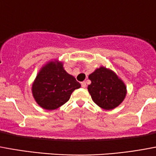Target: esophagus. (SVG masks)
I'll use <instances>...</instances> for the list:
<instances>
[{
  "label": "esophagus",
  "instance_id": "34e87169",
  "mask_svg": "<svg viewBox=\"0 0 156 156\" xmlns=\"http://www.w3.org/2000/svg\"><path fill=\"white\" fill-rule=\"evenodd\" d=\"M81 86H82V87H83V88H85V87H87V85H86V83H85V82H82V83H81Z\"/></svg>",
  "mask_w": 156,
  "mask_h": 156
}]
</instances>
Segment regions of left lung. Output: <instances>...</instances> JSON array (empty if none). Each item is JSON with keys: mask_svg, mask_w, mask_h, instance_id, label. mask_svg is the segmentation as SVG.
I'll use <instances>...</instances> for the list:
<instances>
[{"mask_svg": "<svg viewBox=\"0 0 156 156\" xmlns=\"http://www.w3.org/2000/svg\"><path fill=\"white\" fill-rule=\"evenodd\" d=\"M88 78L91 84L87 90L93 101L104 110H112L124 101L127 90L122 78L112 69L101 66L96 69Z\"/></svg>", "mask_w": 156, "mask_h": 156, "instance_id": "1", "label": "left lung"}]
</instances>
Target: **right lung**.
<instances>
[{"mask_svg": "<svg viewBox=\"0 0 156 156\" xmlns=\"http://www.w3.org/2000/svg\"><path fill=\"white\" fill-rule=\"evenodd\" d=\"M80 87L74 77L65 71L63 62L55 58L41 67L31 91L37 104L52 111L66 103L73 92Z\"/></svg>", "mask_w": 156, "mask_h": 156, "instance_id": "obj_1", "label": "right lung"}]
</instances>
